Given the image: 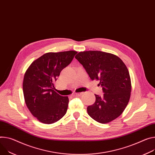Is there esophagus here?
Returning a JSON list of instances; mask_svg holds the SVG:
<instances>
[{"mask_svg": "<svg viewBox=\"0 0 155 155\" xmlns=\"http://www.w3.org/2000/svg\"><path fill=\"white\" fill-rule=\"evenodd\" d=\"M82 94H83V93H75V96H81Z\"/></svg>", "mask_w": 155, "mask_h": 155, "instance_id": "1", "label": "esophagus"}]
</instances>
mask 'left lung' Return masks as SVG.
<instances>
[{"instance_id":"8db88e82","label":"left lung","mask_w":155,"mask_h":155,"mask_svg":"<svg viewBox=\"0 0 155 155\" xmlns=\"http://www.w3.org/2000/svg\"><path fill=\"white\" fill-rule=\"evenodd\" d=\"M75 58L92 80H100L104 93L95 94L94 103L87 107L88 115L101 124L118 117L128 104L132 89L125 64L116 55L98 51L80 52Z\"/></svg>"}]
</instances>
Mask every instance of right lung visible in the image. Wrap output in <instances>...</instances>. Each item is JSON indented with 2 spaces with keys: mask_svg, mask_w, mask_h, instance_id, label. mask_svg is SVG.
<instances>
[{
  "mask_svg": "<svg viewBox=\"0 0 155 155\" xmlns=\"http://www.w3.org/2000/svg\"><path fill=\"white\" fill-rule=\"evenodd\" d=\"M77 53L74 51L46 53L26 70L23 82L25 103L41 122L53 124L66 114L68 97L56 93L54 83Z\"/></svg>",
  "mask_w": 155,
  "mask_h": 155,
  "instance_id": "right-lung-1",
  "label": "right lung"
}]
</instances>
